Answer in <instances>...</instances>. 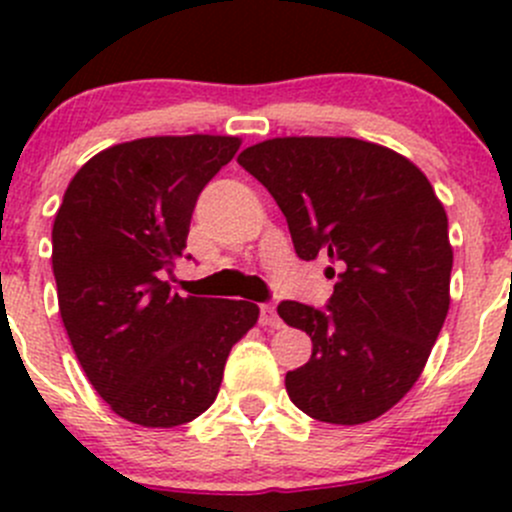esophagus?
Wrapping results in <instances>:
<instances>
[{"label": "esophagus", "mask_w": 512, "mask_h": 512, "mask_svg": "<svg viewBox=\"0 0 512 512\" xmlns=\"http://www.w3.org/2000/svg\"><path fill=\"white\" fill-rule=\"evenodd\" d=\"M260 324L262 327H270V329H280L282 327V319L277 314V309L272 304H262L260 307Z\"/></svg>", "instance_id": "1"}]
</instances>
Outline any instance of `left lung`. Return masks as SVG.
Instances as JSON below:
<instances>
[{
	"mask_svg": "<svg viewBox=\"0 0 512 512\" xmlns=\"http://www.w3.org/2000/svg\"><path fill=\"white\" fill-rule=\"evenodd\" d=\"M237 163L277 200L299 260L342 265L327 309L277 307L312 337L307 364L285 376L289 399L324 423L374 421L409 394L446 322L453 247L443 203L418 165L361 138H270Z\"/></svg>",
	"mask_w": 512,
	"mask_h": 512,
	"instance_id": "1",
	"label": "left lung"
}]
</instances>
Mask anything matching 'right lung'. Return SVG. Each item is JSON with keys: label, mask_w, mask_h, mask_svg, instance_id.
Listing matches in <instances>:
<instances>
[{"label": "right lung", "mask_w": 512, "mask_h": 512, "mask_svg": "<svg viewBox=\"0 0 512 512\" xmlns=\"http://www.w3.org/2000/svg\"><path fill=\"white\" fill-rule=\"evenodd\" d=\"M237 136H151L79 168L51 230L59 312L76 359L113 414L173 428L210 409L230 349L260 307L180 297L163 272L183 257L200 190Z\"/></svg>", "instance_id": "1"}]
</instances>
